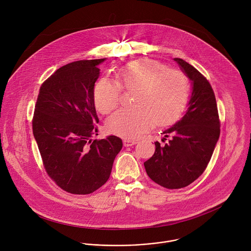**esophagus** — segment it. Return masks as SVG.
Returning a JSON list of instances; mask_svg holds the SVG:
<instances>
[{
	"label": "esophagus",
	"instance_id": "esophagus-1",
	"mask_svg": "<svg viewBox=\"0 0 251 251\" xmlns=\"http://www.w3.org/2000/svg\"><path fill=\"white\" fill-rule=\"evenodd\" d=\"M137 143L136 141H130V140H124V146L125 147H130Z\"/></svg>",
	"mask_w": 251,
	"mask_h": 251
}]
</instances>
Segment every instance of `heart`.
Segmentation results:
<instances>
[{
  "instance_id": "obj_1",
  "label": "heart",
  "mask_w": 251,
  "mask_h": 251,
  "mask_svg": "<svg viewBox=\"0 0 251 251\" xmlns=\"http://www.w3.org/2000/svg\"><path fill=\"white\" fill-rule=\"evenodd\" d=\"M122 90L135 92L133 109L119 110L105 123L109 133L135 139L153 126L171 125L179 119L189 99L190 86L183 72L165 64L144 58L127 63L116 74V81L100 78L95 85L93 100L101 114L118 107Z\"/></svg>"
}]
</instances>
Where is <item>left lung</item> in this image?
<instances>
[{
	"mask_svg": "<svg viewBox=\"0 0 251 251\" xmlns=\"http://www.w3.org/2000/svg\"><path fill=\"white\" fill-rule=\"evenodd\" d=\"M174 61L193 84L188 109L180 121L163 131L164 136L170 138L168 143L160 146L155 142L153 155L144 162L148 176L168 189L185 187L203 174L220 134L218 110L210 82L182 59Z\"/></svg>",
	"mask_w": 251,
	"mask_h": 251,
	"instance_id": "left-lung-1",
	"label": "left lung"
}]
</instances>
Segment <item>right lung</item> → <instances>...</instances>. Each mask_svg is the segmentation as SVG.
Instances as JSON below:
<instances>
[{"label": "right lung", "instance_id": "obj_1", "mask_svg": "<svg viewBox=\"0 0 251 251\" xmlns=\"http://www.w3.org/2000/svg\"><path fill=\"white\" fill-rule=\"evenodd\" d=\"M104 59L77 61L54 72L40 86L33 133L44 169L59 187L72 194H90L107 181L122 140L98 135L95 83Z\"/></svg>", "mask_w": 251, "mask_h": 251}]
</instances>
